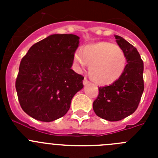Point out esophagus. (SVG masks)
I'll list each match as a JSON object with an SVG mask.
<instances>
[{
	"label": "esophagus",
	"instance_id": "esophagus-1",
	"mask_svg": "<svg viewBox=\"0 0 158 158\" xmlns=\"http://www.w3.org/2000/svg\"><path fill=\"white\" fill-rule=\"evenodd\" d=\"M83 84L84 85H89V84H90V82H89V81H88L86 78H85L83 80Z\"/></svg>",
	"mask_w": 158,
	"mask_h": 158
}]
</instances>
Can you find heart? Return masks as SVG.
Listing matches in <instances>:
<instances>
[{
    "instance_id": "obj_1",
    "label": "heart",
    "mask_w": 158,
    "mask_h": 158,
    "mask_svg": "<svg viewBox=\"0 0 158 158\" xmlns=\"http://www.w3.org/2000/svg\"><path fill=\"white\" fill-rule=\"evenodd\" d=\"M73 62L79 70L89 65V76L96 83L108 85L118 80L127 66V55L118 44L109 41L91 43L73 54Z\"/></svg>"
}]
</instances>
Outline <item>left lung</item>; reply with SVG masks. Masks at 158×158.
<instances>
[{
	"mask_svg": "<svg viewBox=\"0 0 158 158\" xmlns=\"http://www.w3.org/2000/svg\"><path fill=\"white\" fill-rule=\"evenodd\" d=\"M115 37L127 55L126 69L116 81L99 88V95L93 105L97 116L111 122L121 120L133 114L144 91V65L139 51L123 38Z\"/></svg>",
	"mask_w": 158,
	"mask_h": 158,
	"instance_id": "obj_1",
	"label": "left lung"
}]
</instances>
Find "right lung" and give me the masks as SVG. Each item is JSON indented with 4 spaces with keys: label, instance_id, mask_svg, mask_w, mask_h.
<instances>
[{
    "label": "right lung",
    "instance_id": "1",
    "mask_svg": "<svg viewBox=\"0 0 158 158\" xmlns=\"http://www.w3.org/2000/svg\"><path fill=\"white\" fill-rule=\"evenodd\" d=\"M79 39L51 35L35 43L22 58L16 89L22 109L31 117L51 122L64 116L84 87V77L71 69Z\"/></svg>",
    "mask_w": 158,
    "mask_h": 158
}]
</instances>
